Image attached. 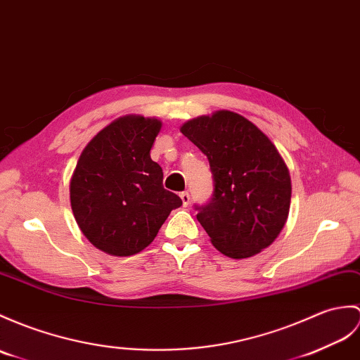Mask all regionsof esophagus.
I'll return each instance as SVG.
<instances>
[{
	"label": "esophagus",
	"mask_w": 360,
	"mask_h": 360,
	"mask_svg": "<svg viewBox=\"0 0 360 360\" xmlns=\"http://www.w3.org/2000/svg\"><path fill=\"white\" fill-rule=\"evenodd\" d=\"M179 196H181V199H182L184 207H187V205L190 204V195H188V191H182V193H181Z\"/></svg>",
	"instance_id": "obj_1"
}]
</instances>
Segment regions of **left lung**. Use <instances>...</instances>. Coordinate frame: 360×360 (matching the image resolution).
I'll return each mask as SVG.
<instances>
[{"instance_id":"left-lung-1","label":"left lung","mask_w":360,"mask_h":360,"mask_svg":"<svg viewBox=\"0 0 360 360\" xmlns=\"http://www.w3.org/2000/svg\"><path fill=\"white\" fill-rule=\"evenodd\" d=\"M210 162L214 193L196 207L214 248L233 259L261 253L279 236L291 202L285 161L269 136L244 116L218 110L181 125Z\"/></svg>"}]
</instances>
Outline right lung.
<instances>
[{"label":"right lung","mask_w":360,"mask_h":360,"mask_svg":"<svg viewBox=\"0 0 360 360\" xmlns=\"http://www.w3.org/2000/svg\"><path fill=\"white\" fill-rule=\"evenodd\" d=\"M162 127L156 118L125 115L81 152L70 179V205L91 245L112 256H131L152 244L178 195L162 186V169L150 148Z\"/></svg>","instance_id":"add662e5"}]
</instances>
